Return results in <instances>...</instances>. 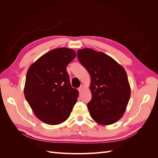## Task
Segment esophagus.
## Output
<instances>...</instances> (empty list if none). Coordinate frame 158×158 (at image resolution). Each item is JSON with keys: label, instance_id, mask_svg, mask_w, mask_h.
I'll return each instance as SVG.
<instances>
[{"label": "esophagus", "instance_id": "1", "mask_svg": "<svg viewBox=\"0 0 158 158\" xmlns=\"http://www.w3.org/2000/svg\"><path fill=\"white\" fill-rule=\"evenodd\" d=\"M84 88H85V86L83 85H81V86L79 87V92H81L83 90V89H84Z\"/></svg>", "mask_w": 158, "mask_h": 158}]
</instances>
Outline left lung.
I'll list each match as a JSON object with an SVG mask.
<instances>
[{
	"mask_svg": "<svg viewBox=\"0 0 158 158\" xmlns=\"http://www.w3.org/2000/svg\"><path fill=\"white\" fill-rule=\"evenodd\" d=\"M79 62L90 77L92 100L88 108L92 118L110 125L123 115L130 98V85L123 67L111 57L91 48L77 51Z\"/></svg>",
	"mask_w": 158,
	"mask_h": 158,
	"instance_id": "obj_1",
	"label": "left lung"
}]
</instances>
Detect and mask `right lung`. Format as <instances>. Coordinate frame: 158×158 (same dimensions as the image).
Listing matches in <instances>:
<instances>
[{"label":"right lung","instance_id":"right-lung-1","mask_svg":"<svg viewBox=\"0 0 158 158\" xmlns=\"http://www.w3.org/2000/svg\"><path fill=\"white\" fill-rule=\"evenodd\" d=\"M76 57L72 49H52L32 63L26 73L25 98L35 116L49 125L69 118L79 96L73 88L66 66Z\"/></svg>","mask_w":158,"mask_h":158}]
</instances>
